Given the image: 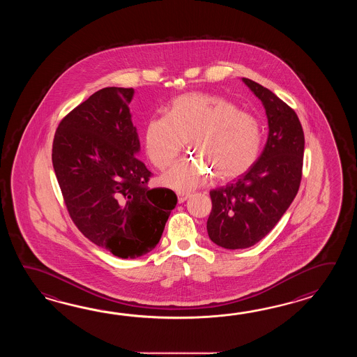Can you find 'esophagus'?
<instances>
[{"mask_svg": "<svg viewBox=\"0 0 357 357\" xmlns=\"http://www.w3.org/2000/svg\"><path fill=\"white\" fill-rule=\"evenodd\" d=\"M177 197H178V203L181 204L183 202H186L190 197L189 192H183V191H178L177 192Z\"/></svg>", "mask_w": 357, "mask_h": 357, "instance_id": "esophagus-1", "label": "esophagus"}]
</instances>
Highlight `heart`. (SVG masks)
Wrapping results in <instances>:
<instances>
[{
  "mask_svg": "<svg viewBox=\"0 0 357 357\" xmlns=\"http://www.w3.org/2000/svg\"><path fill=\"white\" fill-rule=\"evenodd\" d=\"M261 137L257 117L211 93L178 96L167 114L151 119L144 131L146 155L160 169L174 163L186 140L202 158L181 160L165 174V183L176 190L195 189L213 174L220 180L243 175L258 158Z\"/></svg>",
  "mask_w": 357,
  "mask_h": 357,
  "instance_id": "obj_1",
  "label": "heart"
}]
</instances>
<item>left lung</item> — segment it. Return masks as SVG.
<instances>
[{
    "instance_id": "8db88e82",
    "label": "left lung",
    "mask_w": 357,
    "mask_h": 357,
    "mask_svg": "<svg viewBox=\"0 0 357 357\" xmlns=\"http://www.w3.org/2000/svg\"><path fill=\"white\" fill-rule=\"evenodd\" d=\"M243 82L261 100L269 131L257 162L235 182L209 192L208 235L229 250L255 245L281 220L300 188L305 148L296 112L260 84Z\"/></svg>"
}]
</instances>
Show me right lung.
Here are the masks:
<instances>
[{
    "label": "right lung",
    "mask_w": 357,
    "mask_h": 357,
    "mask_svg": "<svg viewBox=\"0 0 357 357\" xmlns=\"http://www.w3.org/2000/svg\"><path fill=\"white\" fill-rule=\"evenodd\" d=\"M132 88L91 94L60 122L52 163L71 220L86 238L122 259L160 243L177 197L148 189L151 171L137 160L140 142L130 114Z\"/></svg>",
    "instance_id": "right-lung-1"
}]
</instances>
